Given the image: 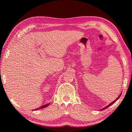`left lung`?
I'll list each match as a JSON object with an SVG mask.
<instances>
[{
    "instance_id": "8db88e82",
    "label": "left lung",
    "mask_w": 132,
    "mask_h": 132,
    "mask_svg": "<svg viewBox=\"0 0 132 132\" xmlns=\"http://www.w3.org/2000/svg\"><path fill=\"white\" fill-rule=\"evenodd\" d=\"M121 95H119V96H118V97H117V98H116V100H114V101H113V102H112V103H110V105H108V106H106V107H105V108H103V109H102V110H105V109H107V108H108V107H109V106H111V105H112V104H113V103H114V102H116V101H117V100H118V98H119V97H120V96H121Z\"/></svg>"
}]
</instances>
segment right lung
Masks as SVG:
<instances>
[{"label":"right lung","mask_w":132,"mask_h":132,"mask_svg":"<svg viewBox=\"0 0 132 132\" xmlns=\"http://www.w3.org/2000/svg\"><path fill=\"white\" fill-rule=\"evenodd\" d=\"M49 105H50V103H48V104H47V105H43V106H42L40 107H39V108H38V109H35V110H39V109H43V108H45V107H47Z\"/></svg>","instance_id":"1"}]
</instances>
